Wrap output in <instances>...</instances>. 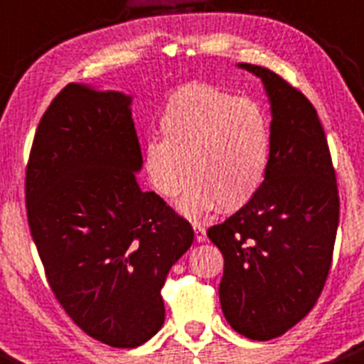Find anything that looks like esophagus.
Masks as SVG:
<instances>
[{"instance_id":"esophagus-1","label":"esophagus","mask_w":364,"mask_h":364,"mask_svg":"<svg viewBox=\"0 0 364 364\" xmlns=\"http://www.w3.org/2000/svg\"><path fill=\"white\" fill-rule=\"evenodd\" d=\"M193 232H196V240L197 242H206V229L203 228L200 224H193Z\"/></svg>"}]
</instances>
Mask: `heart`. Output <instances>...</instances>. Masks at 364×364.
Masks as SVG:
<instances>
[{
    "instance_id": "1",
    "label": "heart",
    "mask_w": 364,
    "mask_h": 364,
    "mask_svg": "<svg viewBox=\"0 0 364 364\" xmlns=\"http://www.w3.org/2000/svg\"><path fill=\"white\" fill-rule=\"evenodd\" d=\"M164 139L147 140L142 167L158 196L172 199L192 176L179 203L188 217L240 210L259 192L272 154V126L259 103L208 83H186L167 97Z\"/></svg>"
}]
</instances>
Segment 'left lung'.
Returning <instances> with one entry per match:
<instances>
[{
    "label": "left lung",
    "instance_id": "1",
    "mask_svg": "<svg viewBox=\"0 0 364 364\" xmlns=\"http://www.w3.org/2000/svg\"><path fill=\"white\" fill-rule=\"evenodd\" d=\"M263 81L272 114L267 178L250 203L208 238L224 256L218 297L236 333L267 341L301 322L318 301L340 220L326 133L308 97L276 73L238 63Z\"/></svg>",
    "mask_w": 364,
    "mask_h": 364
}]
</instances>
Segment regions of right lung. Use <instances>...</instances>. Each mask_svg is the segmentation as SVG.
I'll return each mask as SVG.
<instances>
[{
    "mask_svg": "<svg viewBox=\"0 0 364 364\" xmlns=\"http://www.w3.org/2000/svg\"><path fill=\"white\" fill-rule=\"evenodd\" d=\"M132 96L69 83L38 122L26 167L31 236L73 322L115 348L161 329V288L193 229L140 190Z\"/></svg>",
    "mask_w": 364,
    "mask_h": 364,
    "instance_id": "right-lung-1",
    "label": "right lung"
}]
</instances>
